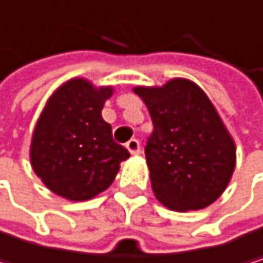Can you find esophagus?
<instances>
[{
	"label": "esophagus",
	"instance_id": "obj_1",
	"mask_svg": "<svg viewBox=\"0 0 263 263\" xmlns=\"http://www.w3.org/2000/svg\"><path fill=\"white\" fill-rule=\"evenodd\" d=\"M126 148H127V151H129L130 155H139L140 153V143H139L137 139H130L126 143Z\"/></svg>",
	"mask_w": 263,
	"mask_h": 263
}]
</instances>
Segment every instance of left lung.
<instances>
[{
	"label": "left lung",
	"mask_w": 263,
	"mask_h": 263,
	"mask_svg": "<svg viewBox=\"0 0 263 263\" xmlns=\"http://www.w3.org/2000/svg\"><path fill=\"white\" fill-rule=\"evenodd\" d=\"M153 121L145 156L155 197L168 210H202L226 191L237 146L216 107L187 79L134 86Z\"/></svg>",
	"instance_id": "left-lung-1"
}]
</instances>
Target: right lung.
Here are the masks:
<instances>
[{"instance_id": "obj_1", "label": "right lung", "mask_w": 263, "mask_h": 263, "mask_svg": "<svg viewBox=\"0 0 263 263\" xmlns=\"http://www.w3.org/2000/svg\"><path fill=\"white\" fill-rule=\"evenodd\" d=\"M114 86L83 77L60 85L42 108L29 145L34 174L53 194L83 202L114 183L129 151L112 137L102 108Z\"/></svg>"}]
</instances>
